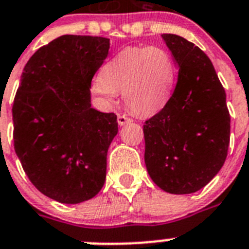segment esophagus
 I'll return each mask as SVG.
<instances>
[{
  "mask_svg": "<svg viewBox=\"0 0 249 249\" xmlns=\"http://www.w3.org/2000/svg\"><path fill=\"white\" fill-rule=\"evenodd\" d=\"M131 119L128 118L126 115H119L118 116V123L119 125H125V124H128V123H131Z\"/></svg>",
  "mask_w": 249,
  "mask_h": 249,
  "instance_id": "obj_1",
  "label": "esophagus"
}]
</instances>
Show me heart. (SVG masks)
Masks as SVG:
<instances>
[{
  "label": "heart",
  "instance_id": "heart-1",
  "mask_svg": "<svg viewBox=\"0 0 249 249\" xmlns=\"http://www.w3.org/2000/svg\"><path fill=\"white\" fill-rule=\"evenodd\" d=\"M175 78V62L166 48L128 47L105 64L93 80L92 92L106 105H114L118 93H123L131 111L151 115L166 105Z\"/></svg>",
  "mask_w": 249,
  "mask_h": 249
}]
</instances>
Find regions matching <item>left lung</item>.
Returning a JSON list of instances; mask_svg holds the SVG:
<instances>
[{
	"mask_svg": "<svg viewBox=\"0 0 249 249\" xmlns=\"http://www.w3.org/2000/svg\"><path fill=\"white\" fill-rule=\"evenodd\" d=\"M179 66L174 93L145 120L144 161L157 187L173 195L203 188L223 167L230 142L226 94L207 54L175 34H162Z\"/></svg>",
	"mask_w": 249,
	"mask_h": 249,
	"instance_id": "obj_1",
	"label": "left lung"
}]
</instances>
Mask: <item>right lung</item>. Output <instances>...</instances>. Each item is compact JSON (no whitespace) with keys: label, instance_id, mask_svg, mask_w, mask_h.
<instances>
[{"label":"right lung","instance_id":"obj_1","mask_svg":"<svg viewBox=\"0 0 249 249\" xmlns=\"http://www.w3.org/2000/svg\"><path fill=\"white\" fill-rule=\"evenodd\" d=\"M108 48L104 37L56 38L26 62L14 98L16 155L34 187L61 203L88 201L105 184L118 116L92 108L89 88Z\"/></svg>","mask_w":249,"mask_h":249}]
</instances>
